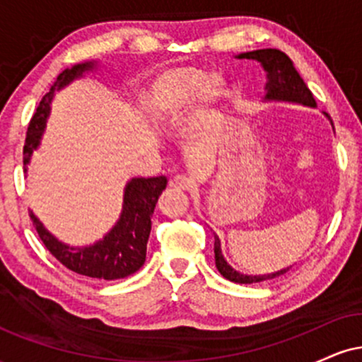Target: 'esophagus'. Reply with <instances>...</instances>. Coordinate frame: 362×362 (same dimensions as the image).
<instances>
[{"label": "esophagus", "instance_id": "esophagus-1", "mask_svg": "<svg viewBox=\"0 0 362 362\" xmlns=\"http://www.w3.org/2000/svg\"><path fill=\"white\" fill-rule=\"evenodd\" d=\"M170 187L175 190H189L190 187H192V182H190V178H187L184 175H177L170 180Z\"/></svg>", "mask_w": 362, "mask_h": 362}]
</instances>
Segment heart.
I'll list each match as a JSON object with an SVG mask.
<instances>
[{"label":"heart","instance_id":"b5f03b06","mask_svg":"<svg viewBox=\"0 0 362 362\" xmlns=\"http://www.w3.org/2000/svg\"><path fill=\"white\" fill-rule=\"evenodd\" d=\"M195 97L202 109L221 103L226 97L223 76L206 74L197 68L170 69L149 85L143 98V110L153 122H168L180 119Z\"/></svg>","mask_w":362,"mask_h":362}]
</instances>
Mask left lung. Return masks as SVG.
Returning a JSON list of instances; mask_svg holds the SVG:
<instances>
[{"label":"left lung","mask_w":362,"mask_h":362,"mask_svg":"<svg viewBox=\"0 0 362 362\" xmlns=\"http://www.w3.org/2000/svg\"><path fill=\"white\" fill-rule=\"evenodd\" d=\"M236 59H252L260 62L264 68L265 74H267V83H265V97L264 102H286V103H298V105H305L315 109L317 102H315L313 95L303 81L300 73L294 68L293 61L289 59L282 51L277 49H257V51L242 52L235 56ZM325 114V112H323ZM328 117V114H325ZM330 120V117H328ZM332 122V120H330ZM334 126V124H332ZM214 259L216 267L224 279L231 282H238V284H252V282H262L279 277L286 274L291 269L284 267L277 272L271 274H262V276H253V274H243L228 264L226 259L223 257L221 252V242L219 236L214 235Z\"/></svg>","instance_id":"1"}]
</instances>
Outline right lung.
<instances>
[{
	"mask_svg": "<svg viewBox=\"0 0 362 362\" xmlns=\"http://www.w3.org/2000/svg\"><path fill=\"white\" fill-rule=\"evenodd\" d=\"M97 62L88 61L81 64H74L73 68L64 69L54 85L40 100L37 112L28 124L27 139L23 146V170L27 172L32 155L40 146L47 119L51 115V103L57 91L80 80L83 74L95 71ZM167 177H134L124 187L122 211L114 226L91 245L74 247V245L61 242L54 236L44 223L30 211V218L34 221L37 233L42 240L47 250L61 262L69 271L81 274V276L95 277V279L114 281L131 276L143 267L146 260V245L151 231V216L161 192L167 187Z\"/></svg>",
	"mask_w": 362,
	"mask_h": 362,
	"instance_id": "obj_1",
	"label": "right lung"
}]
</instances>
